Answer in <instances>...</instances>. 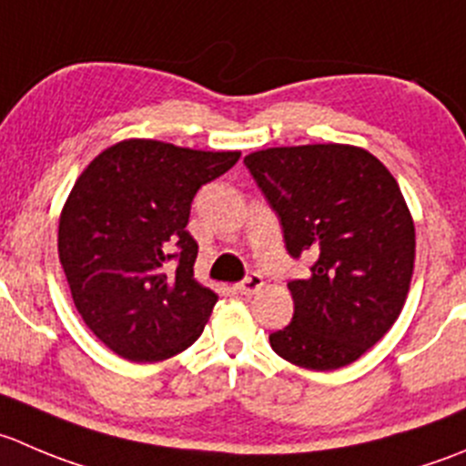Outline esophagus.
<instances>
[{
    "mask_svg": "<svg viewBox=\"0 0 466 466\" xmlns=\"http://www.w3.org/2000/svg\"><path fill=\"white\" fill-rule=\"evenodd\" d=\"M261 287H264V278H261L259 273H248L234 289H237L238 293H243V296H252V293L259 291Z\"/></svg>",
    "mask_w": 466,
    "mask_h": 466,
    "instance_id": "34e87169",
    "label": "esophagus"
}]
</instances>
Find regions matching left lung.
Wrapping results in <instances>:
<instances>
[{
  "label": "left lung",
  "mask_w": 466,
  "mask_h": 466,
  "mask_svg": "<svg viewBox=\"0 0 466 466\" xmlns=\"http://www.w3.org/2000/svg\"><path fill=\"white\" fill-rule=\"evenodd\" d=\"M278 214L287 252L314 257L291 279L293 319L270 334L287 362L334 371L399 319L414 270V223L394 175L362 147H268L243 159Z\"/></svg>",
  "instance_id": "obj_1"
}]
</instances>
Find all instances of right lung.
<instances>
[{
  "instance_id": "add662e5",
  "label": "right lung",
  "mask_w": 466,
  "mask_h": 466,
  "mask_svg": "<svg viewBox=\"0 0 466 466\" xmlns=\"http://www.w3.org/2000/svg\"><path fill=\"white\" fill-rule=\"evenodd\" d=\"M238 157L129 138L75 182L58 220V259L76 311L116 355L161 362L202 334L218 296L193 278L191 202Z\"/></svg>"
}]
</instances>
